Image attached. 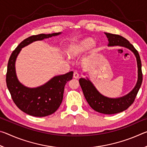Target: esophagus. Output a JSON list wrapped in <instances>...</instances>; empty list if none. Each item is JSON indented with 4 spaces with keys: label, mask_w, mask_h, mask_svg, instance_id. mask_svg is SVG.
<instances>
[{
    "label": "esophagus",
    "mask_w": 147,
    "mask_h": 147,
    "mask_svg": "<svg viewBox=\"0 0 147 147\" xmlns=\"http://www.w3.org/2000/svg\"><path fill=\"white\" fill-rule=\"evenodd\" d=\"M79 77V74L77 71H74L73 73V78H78Z\"/></svg>",
    "instance_id": "34e87169"
}]
</instances>
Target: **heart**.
<instances>
[{
	"instance_id": "obj_1",
	"label": "heart",
	"mask_w": 147,
	"mask_h": 147,
	"mask_svg": "<svg viewBox=\"0 0 147 147\" xmlns=\"http://www.w3.org/2000/svg\"><path fill=\"white\" fill-rule=\"evenodd\" d=\"M93 45V41L90 38H86L69 47L68 54L70 57H74L84 53L91 49Z\"/></svg>"
}]
</instances>
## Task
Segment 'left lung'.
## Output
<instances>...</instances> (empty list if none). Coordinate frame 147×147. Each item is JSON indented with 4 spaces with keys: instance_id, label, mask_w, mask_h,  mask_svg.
I'll return each instance as SVG.
<instances>
[{
    "instance_id": "1",
    "label": "left lung",
    "mask_w": 147,
    "mask_h": 147,
    "mask_svg": "<svg viewBox=\"0 0 147 147\" xmlns=\"http://www.w3.org/2000/svg\"><path fill=\"white\" fill-rule=\"evenodd\" d=\"M105 34L108 39V46H123L133 52L136 57L138 68V79L135 88L128 94L117 98H110L103 96L96 90L89 79L80 78V85L91 108L97 112L111 115L126 110L133 104L142 84L143 73L140 56L132 45L127 39L119 35L110 33H105Z\"/></svg>"
}]
</instances>
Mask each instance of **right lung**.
Listing matches in <instances>:
<instances>
[{"instance_id": "right-lung-1", "label": "right lung", "mask_w": 147, "mask_h": 147, "mask_svg": "<svg viewBox=\"0 0 147 147\" xmlns=\"http://www.w3.org/2000/svg\"><path fill=\"white\" fill-rule=\"evenodd\" d=\"M58 33L34 35L26 38L14 50L9 57L6 73V85L14 103L23 112L34 117H45L54 113L63 100L66 83L73 78V72L54 76L43 86L28 88L19 82L17 78L15 63L22 48L35 41L58 36Z\"/></svg>"}]
</instances>
